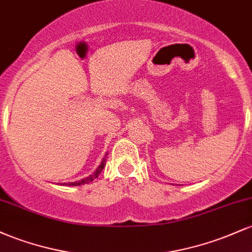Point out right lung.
I'll return each instance as SVG.
<instances>
[{
  "instance_id": "right-lung-1",
  "label": "right lung",
  "mask_w": 252,
  "mask_h": 252,
  "mask_svg": "<svg viewBox=\"0 0 252 252\" xmlns=\"http://www.w3.org/2000/svg\"><path fill=\"white\" fill-rule=\"evenodd\" d=\"M106 156H108V154L104 156L102 162H100L99 166L97 167V169L94 170V172L92 173V174H90L89 176H86V178H84V179H80V180H78V181H74V182H63V184H58V185H63V186H80V185L90 184V182L94 181V179H97L98 175H99L100 172H102V170H103L104 166H105Z\"/></svg>"
}]
</instances>
